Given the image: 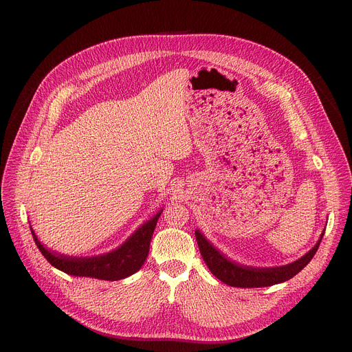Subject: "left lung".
<instances>
[{
  "instance_id": "8db88e82",
  "label": "left lung",
  "mask_w": 352,
  "mask_h": 352,
  "mask_svg": "<svg viewBox=\"0 0 352 352\" xmlns=\"http://www.w3.org/2000/svg\"><path fill=\"white\" fill-rule=\"evenodd\" d=\"M195 235H196L200 255H202L209 270L224 284H228L231 287H241V288L269 287V285H274L292 278L312 261V258L318 252L320 241L323 238V234H322L320 239L309 250V252L305 256L295 261L294 263H289L287 266H280V267L256 269V267L241 266L228 261L226 256H223L219 252L217 249H214V246L197 230L195 231Z\"/></svg>"
}]
</instances>
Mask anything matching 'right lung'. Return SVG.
<instances>
[{
	"instance_id": "1",
	"label": "right lung",
	"mask_w": 352,
	"mask_h": 352,
	"mask_svg": "<svg viewBox=\"0 0 352 352\" xmlns=\"http://www.w3.org/2000/svg\"><path fill=\"white\" fill-rule=\"evenodd\" d=\"M162 212L163 209L159 210L152 220L143 224L121 248L98 258H69L64 255H54L38 242L32 228L30 231L41 255L50 262V265L58 270L71 276L117 281L136 273L142 267L148 254L150 239H152Z\"/></svg>"
}]
</instances>
